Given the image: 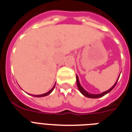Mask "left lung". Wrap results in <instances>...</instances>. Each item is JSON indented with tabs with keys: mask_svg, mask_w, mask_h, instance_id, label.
I'll list each match as a JSON object with an SVG mask.
<instances>
[{
	"mask_svg": "<svg viewBox=\"0 0 132 132\" xmlns=\"http://www.w3.org/2000/svg\"><path fill=\"white\" fill-rule=\"evenodd\" d=\"M76 78H77V87H78V89L80 91V92L81 93V94L84 95V96H86V97H88V98H100V97H102V96H103L104 95H105L106 94H108V93H109V92H110L111 90H112L113 88H114V86H116V84H117V81L119 80V78H118V79H117V81H116V83L114 84V85L113 86L112 88H110V89H109L108 90H107V91H105V92H102V93H100V94H91V93H89L88 92H87L86 90H85L84 88H83L81 86L80 83H79V78H78V76L77 75H76Z\"/></svg>",
	"mask_w": 132,
	"mask_h": 132,
	"instance_id": "left-lung-1",
	"label": "left lung"
}]
</instances>
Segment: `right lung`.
Wrapping results in <instances>:
<instances>
[{
  "instance_id": "add662e5",
  "label": "right lung",
  "mask_w": 132,
  "mask_h": 132,
  "mask_svg": "<svg viewBox=\"0 0 132 132\" xmlns=\"http://www.w3.org/2000/svg\"><path fill=\"white\" fill-rule=\"evenodd\" d=\"M55 84L54 85V86L53 87V88H52L51 90H50L48 92H46V93H44V94H39V95H34V94H30V95H31V96H36V97H42V96H47V95H48V94H50L52 92V91L53 90V89L55 88Z\"/></svg>"
}]
</instances>
